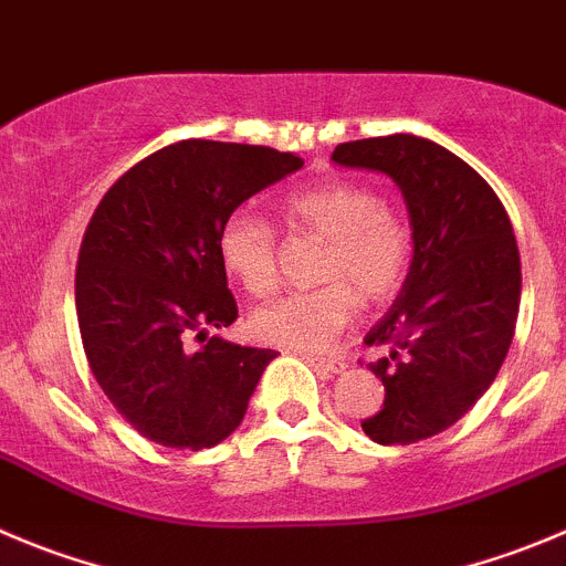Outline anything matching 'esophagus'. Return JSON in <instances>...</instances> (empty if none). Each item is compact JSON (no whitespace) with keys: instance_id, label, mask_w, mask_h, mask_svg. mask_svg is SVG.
I'll list each match as a JSON object with an SVG mask.
<instances>
[{"instance_id":"34e87169","label":"esophagus","mask_w":566,"mask_h":566,"mask_svg":"<svg viewBox=\"0 0 566 566\" xmlns=\"http://www.w3.org/2000/svg\"><path fill=\"white\" fill-rule=\"evenodd\" d=\"M301 357H304V360H307L313 368H318L321 374H326V377H332V374H340L343 368H346V363H343L337 355H307V352H301Z\"/></svg>"}]
</instances>
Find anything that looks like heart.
I'll return each mask as SVG.
<instances>
[{
  "label": "heart",
  "mask_w": 566,
  "mask_h": 566,
  "mask_svg": "<svg viewBox=\"0 0 566 566\" xmlns=\"http://www.w3.org/2000/svg\"><path fill=\"white\" fill-rule=\"evenodd\" d=\"M282 218L290 229L324 237L318 279L326 284L279 295L256 310L251 329L259 340L318 352L352 321L357 298L385 304L402 290L413 262V231L374 189L355 181L298 189L284 198ZM218 256L253 298L276 290V231L256 211L237 209L223 220Z\"/></svg>",
  "instance_id": "obj_1"
}]
</instances>
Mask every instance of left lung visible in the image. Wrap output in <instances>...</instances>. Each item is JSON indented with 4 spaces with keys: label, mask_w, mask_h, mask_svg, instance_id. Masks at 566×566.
I'll list each match as a JSON object with an SVG mask.
<instances>
[{
    "label": "left lung",
    "mask_w": 566,
    "mask_h": 566,
    "mask_svg": "<svg viewBox=\"0 0 566 566\" xmlns=\"http://www.w3.org/2000/svg\"><path fill=\"white\" fill-rule=\"evenodd\" d=\"M332 161L394 178L408 203L413 262L394 307L366 335L385 402L371 441L416 443L455 424L497 377L516 329L520 248L494 189L463 158L410 134L337 145Z\"/></svg>",
    "instance_id": "obj_1"
}]
</instances>
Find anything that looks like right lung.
<instances>
[{"label": "right lung", "mask_w": 566, "mask_h": 566, "mask_svg": "<svg viewBox=\"0 0 566 566\" xmlns=\"http://www.w3.org/2000/svg\"><path fill=\"white\" fill-rule=\"evenodd\" d=\"M301 167L273 147L184 139L99 200L77 256V324L103 394L150 441L198 452L240 427L276 352L188 340L237 321L218 256L223 220Z\"/></svg>", "instance_id": "right-lung-1"}]
</instances>
